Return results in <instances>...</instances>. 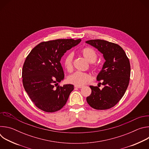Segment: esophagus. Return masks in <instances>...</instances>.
<instances>
[{
    "instance_id": "esophagus-1",
    "label": "esophagus",
    "mask_w": 149,
    "mask_h": 149,
    "mask_svg": "<svg viewBox=\"0 0 149 149\" xmlns=\"http://www.w3.org/2000/svg\"><path fill=\"white\" fill-rule=\"evenodd\" d=\"M75 87H76V88H81L82 87V86H75Z\"/></svg>"
}]
</instances>
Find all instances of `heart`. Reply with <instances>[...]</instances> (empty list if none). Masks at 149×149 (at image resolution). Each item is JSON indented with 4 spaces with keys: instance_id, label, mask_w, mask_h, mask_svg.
I'll return each mask as SVG.
<instances>
[{
    "instance_id": "b5f03b06",
    "label": "heart",
    "mask_w": 149,
    "mask_h": 149,
    "mask_svg": "<svg viewBox=\"0 0 149 149\" xmlns=\"http://www.w3.org/2000/svg\"><path fill=\"white\" fill-rule=\"evenodd\" d=\"M81 54L83 57L88 62L93 63L96 61L98 55L94 49L90 47H86L81 49ZM73 58L72 53L67 54L63 60V65L68 72H71L73 69ZM90 75L87 73L77 71L69 75L67 78L68 83L76 86H82L91 79Z\"/></svg>"
}]
</instances>
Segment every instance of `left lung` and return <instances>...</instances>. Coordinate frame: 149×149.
<instances>
[{
  "mask_svg": "<svg viewBox=\"0 0 149 149\" xmlns=\"http://www.w3.org/2000/svg\"><path fill=\"white\" fill-rule=\"evenodd\" d=\"M87 44L103 54L105 61L97 77L104 87L90 86L92 91L87 97L91 107L96 110H107L116 105L128 87L130 77V64L125 52L118 45L101 39L89 40Z\"/></svg>",
  "mask_w": 149,
  "mask_h": 149,
  "instance_id": "left-lung-1",
  "label": "left lung"
}]
</instances>
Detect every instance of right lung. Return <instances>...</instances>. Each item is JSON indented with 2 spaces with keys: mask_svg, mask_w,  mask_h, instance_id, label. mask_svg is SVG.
I'll use <instances>...</instances> for the list:
<instances>
[{
  "mask_svg": "<svg viewBox=\"0 0 149 149\" xmlns=\"http://www.w3.org/2000/svg\"><path fill=\"white\" fill-rule=\"evenodd\" d=\"M81 40L67 39L42 42L27 56L22 69L24 87L40 110L53 113L65 105L74 86H58L64 78L60 61L67 51Z\"/></svg>",
  "mask_w": 149,
  "mask_h": 149,
  "instance_id": "right-lung-1",
  "label": "right lung"
}]
</instances>
